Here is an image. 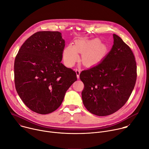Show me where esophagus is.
Wrapping results in <instances>:
<instances>
[{
  "label": "esophagus",
  "instance_id": "1",
  "mask_svg": "<svg viewBox=\"0 0 149 149\" xmlns=\"http://www.w3.org/2000/svg\"><path fill=\"white\" fill-rule=\"evenodd\" d=\"M75 72H76V74H77V77L78 78H79V74H80V70L79 69H76L75 70Z\"/></svg>",
  "mask_w": 149,
  "mask_h": 149
}]
</instances>
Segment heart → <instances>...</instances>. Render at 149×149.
Returning a JSON list of instances; mask_svg holds the SVG:
<instances>
[{
	"mask_svg": "<svg viewBox=\"0 0 149 149\" xmlns=\"http://www.w3.org/2000/svg\"><path fill=\"white\" fill-rule=\"evenodd\" d=\"M78 52L83 53L82 61L85 64L93 65L100 62L105 56L107 48L100 44L98 39L91 40H78L75 46L69 45L63 51V59L67 65L72 66L79 59Z\"/></svg>",
	"mask_w": 149,
	"mask_h": 149,
	"instance_id": "b5f03b06",
	"label": "heart"
}]
</instances>
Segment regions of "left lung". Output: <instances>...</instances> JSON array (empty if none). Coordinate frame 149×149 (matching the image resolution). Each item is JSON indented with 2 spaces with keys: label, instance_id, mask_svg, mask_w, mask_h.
I'll return each mask as SVG.
<instances>
[{
  "label": "left lung",
  "instance_id": "left-lung-1",
  "mask_svg": "<svg viewBox=\"0 0 149 149\" xmlns=\"http://www.w3.org/2000/svg\"><path fill=\"white\" fill-rule=\"evenodd\" d=\"M110 51L98 65L82 71V99L91 113L98 116L113 114L129 100L137 78V66L130 48L113 34Z\"/></svg>",
  "mask_w": 149,
  "mask_h": 149
}]
</instances>
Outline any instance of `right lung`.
<instances>
[{"label":"right lung","instance_id":"obj_1","mask_svg":"<svg viewBox=\"0 0 149 149\" xmlns=\"http://www.w3.org/2000/svg\"><path fill=\"white\" fill-rule=\"evenodd\" d=\"M65 40L58 31H39L21 46L14 63L16 91L32 111H55L77 79L76 73L61 62Z\"/></svg>","mask_w":149,"mask_h":149}]
</instances>
